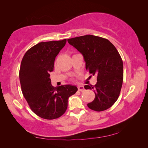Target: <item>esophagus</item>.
Wrapping results in <instances>:
<instances>
[{"instance_id": "esophagus-1", "label": "esophagus", "mask_w": 148, "mask_h": 148, "mask_svg": "<svg viewBox=\"0 0 148 148\" xmlns=\"http://www.w3.org/2000/svg\"><path fill=\"white\" fill-rule=\"evenodd\" d=\"M78 91H82V92L84 91V86H78Z\"/></svg>"}]
</instances>
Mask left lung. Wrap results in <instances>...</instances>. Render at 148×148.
I'll return each instance as SVG.
<instances>
[{
    "mask_svg": "<svg viewBox=\"0 0 148 148\" xmlns=\"http://www.w3.org/2000/svg\"><path fill=\"white\" fill-rule=\"evenodd\" d=\"M67 41L83 56L86 70L97 77L95 85L84 86L95 93V99L88 107L97 112L108 109L117 101L123 83V61L117 49L108 39L93 35Z\"/></svg>",
    "mask_w": 148,
    "mask_h": 148,
    "instance_id": "left-lung-1",
    "label": "left lung"
}]
</instances>
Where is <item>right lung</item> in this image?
<instances>
[{
	"label": "right lung",
	"instance_id": "obj_1",
	"mask_svg": "<svg viewBox=\"0 0 148 148\" xmlns=\"http://www.w3.org/2000/svg\"><path fill=\"white\" fill-rule=\"evenodd\" d=\"M66 42H41L26 51L21 62L19 77L22 93L33 112L44 119L52 120L63 115L69 97L77 91L71 85L52 86L49 73L53 70L56 56Z\"/></svg>",
	"mask_w": 148,
	"mask_h": 148
}]
</instances>
